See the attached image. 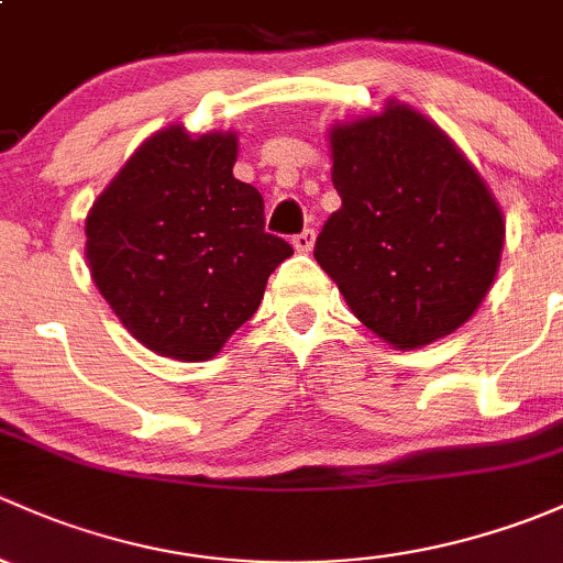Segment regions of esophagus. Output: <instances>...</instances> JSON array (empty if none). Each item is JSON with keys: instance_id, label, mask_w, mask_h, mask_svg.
<instances>
[{"instance_id": "34e87169", "label": "esophagus", "mask_w": 563, "mask_h": 563, "mask_svg": "<svg viewBox=\"0 0 563 563\" xmlns=\"http://www.w3.org/2000/svg\"><path fill=\"white\" fill-rule=\"evenodd\" d=\"M292 246H295V252L309 254L311 246H314V230H303V233L292 235Z\"/></svg>"}]
</instances>
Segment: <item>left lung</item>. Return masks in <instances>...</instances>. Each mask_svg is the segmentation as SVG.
<instances>
[{
  "mask_svg": "<svg viewBox=\"0 0 563 563\" xmlns=\"http://www.w3.org/2000/svg\"><path fill=\"white\" fill-rule=\"evenodd\" d=\"M341 208L314 257L346 306L396 350L444 339L496 279L501 208L433 121L401 102L330 130Z\"/></svg>",
  "mask_w": 563,
  "mask_h": 563,
  "instance_id": "8db88e82",
  "label": "left lung"
}]
</instances>
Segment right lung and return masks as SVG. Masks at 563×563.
Here are the masks:
<instances>
[{
	"label": "right lung",
	"mask_w": 563,
	"mask_h": 563,
	"mask_svg": "<svg viewBox=\"0 0 563 563\" xmlns=\"http://www.w3.org/2000/svg\"><path fill=\"white\" fill-rule=\"evenodd\" d=\"M233 132L148 137L86 217L91 279L121 324L162 357L197 363L252 320L292 254L265 233L263 195L233 176Z\"/></svg>",
	"instance_id": "add662e5"
}]
</instances>
